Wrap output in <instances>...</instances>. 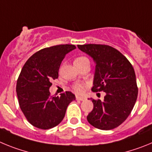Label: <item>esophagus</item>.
<instances>
[{
    "label": "esophagus",
    "instance_id": "1",
    "mask_svg": "<svg viewBox=\"0 0 152 152\" xmlns=\"http://www.w3.org/2000/svg\"><path fill=\"white\" fill-rule=\"evenodd\" d=\"M76 99L78 100H80V101H84L85 100V97H83V96H76Z\"/></svg>",
    "mask_w": 152,
    "mask_h": 152
}]
</instances>
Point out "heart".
Wrapping results in <instances>:
<instances>
[{
  "mask_svg": "<svg viewBox=\"0 0 152 152\" xmlns=\"http://www.w3.org/2000/svg\"><path fill=\"white\" fill-rule=\"evenodd\" d=\"M88 58L85 57H78L75 60V63L81 62V61H88ZM73 89L74 91L76 93H77V94H81V93L84 91V85H83L82 84H79V83H77V84H75V85L73 86Z\"/></svg>",
  "mask_w": 152,
  "mask_h": 152,
  "instance_id": "obj_1",
  "label": "heart"
}]
</instances>
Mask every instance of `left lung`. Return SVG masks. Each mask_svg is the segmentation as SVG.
Instances as JSON below:
<instances>
[{"label": "left lung", "instance_id": "obj_1", "mask_svg": "<svg viewBox=\"0 0 152 152\" xmlns=\"http://www.w3.org/2000/svg\"><path fill=\"white\" fill-rule=\"evenodd\" d=\"M77 48L96 64L91 91L106 93L103 101L91 98L94 108L87 116L88 123L102 130L116 128L129 116L137 100L133 67L121 52L109 45L87 44Z\"/></svg>", "mask_w": 152, "mask_h": 152}]
</instances>
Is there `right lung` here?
Returning a JSON list of instances; mask_svg holds the SVG:
<instances>
[{"instance_id": "right-lung-1", "label": "right lung", "mask_w": 152, "mask_h": 152, "mask_svg": "<svg viewBox=\"0 0 152 152\" xmlns=\"http://www.w3.org/2000/svg\"><path fill=\"white\" fill-rule=\"evenodd\" d=\"M76 49L74 45H58L41 49L23 67L17 82V97L21 110L36 128L49 129L64 119L67 107L75 100L72 92L51 96V80L58 77V70L66 54Z\"/></svg>"}]
</instances>
